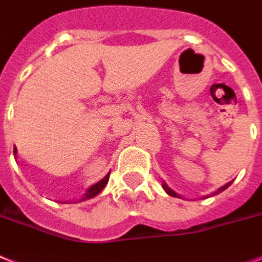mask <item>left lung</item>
Instances as JSON below:
<instances>
[{
  "instance_id": "8db88e82",
  "label": "left lung",
  "mask_w": 262,
  "mask_h": 262,
  "mask_svg": "<svg viewBox=\"0 0 262 262\" xmlns=\"http://www.w3.org/2000/svg\"><path fill=\"white\" fill-rule=\"evenodd\" d=\"M231 184V182L230 183H227V184H225V186L223 187H221V188H218V190L216 191H214V192L212 193H210V195H207V196H205V198H208V196H214V195H218V193L220 192H222V191H225L227 188V187L230 186ZM163 188H164L165 190V192L168 193V195H171V196H173V198H179V195H178V193L175 192V191H172L171 188H169V187L167 186V184H165V183H163Z\"/></svg>"
}]
</instances>
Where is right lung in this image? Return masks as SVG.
Segmentation results:
<instances>
[{"instance_id": "obj_1", "label": "right lung", "mask_w": 262, "mask_h": 262, "mask_svg": "<svg viewBox=\"0 0 262 262\" xmlns=\"http://www.w3.org/2000/svg\"><path fill=\"white\" fill-rule=\"evenodd\" d=\"M13 152H14V155H16V153H17L16 148H14ZM109 176H110V172H109V173H107V175L105 176V178H103V179L99 180V182L95 183V184H93V186H91L90 188H89V190L86 191V193H84V195H83V196L80 198V199L78 202L87 201V199H91V198L97 196L98 193L101 192V191L103 190V188H105L106 184H107V182H109ZM74 203H75V202H74Z\"/></svg>"}]
</instances>
